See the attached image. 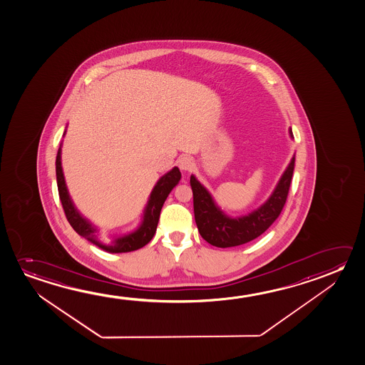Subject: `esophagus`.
<instances>
[{
    "label": "esophagus",
    "instance_id": "esophagus-1",
    "mask_svg": "<svg viewBox=\"0 0 365 365\" xmlns=\"http://www.w3.org/2000/svg\"><path fill=\"white\" fill-rule=\"evenodd\" d=\"M178 165H179L180 170L186 173V171H190L191 168H194V161H192L191 157L182 156L180 157Z\"/></svg>",
    "mask_w": 365,
    "mask_h": 365
}]
</instances>
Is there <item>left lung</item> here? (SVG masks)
Listing matches in <instances>:
<instances>
[{"label":"left lung","mask_w":365,"mask_h":365,"mask_svg":"<svg viewBox=\"0 0 365 365\" xmlns=\"http://www.w3.org/2000/svg\"><path fill=\"white\" fill-rule=\"evenodd\" d=\"M289 134L293 138L292 129H289ZM294 161L295 155L292 157L288 168H285L267 202L249 215L236 218L227 215L217 205L212 194L197 181L194 175H191L194 215L200 236L207 242L222 249L240 246L259 237L272 226L274 220L278 218L283 210L293 176Z\"/></svg>","instance_id":"8db88e82"}]
</instances>
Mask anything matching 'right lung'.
I'll return each mask as SVG.
<instances>
[{"label":"right lung","instance_id":"right-lung-1","mask_svg":"<svg viewBox=\"0 0 365 365\" xmlns=\"http://www.w3.org/2000/svg\"><path fill=\"white\" fill-rule=\"evenodd\" d=\"M66 134V132H64ZM63 134V135H64ZM61 153H62V145H59L57 160H56V174H57V185H58L59 199L62 202L66 218L70 222L71 226L80 236L86 238L87 241L96 245L104 251L119 254V252H130L135 250L142 249L147 243L150 242L152 237L156 233L157 225L160 220V213L163 209V202L168 197V194L174 189L175 186L179 184L181 179V173L179 168H174L170 170L168 174L163 175L157 181L153 190L150 191L148 202L145 204L143 210L142 222L137 230L122 235L115 236L110 242H104L98 237V228L93 226L90 220H86L83 215L77 210L75 204L71 199L68 194V189L66 185L63 170H62V161H61Z\"/></svg>","mask_w":365,"mask_h":365}]
</instances>
